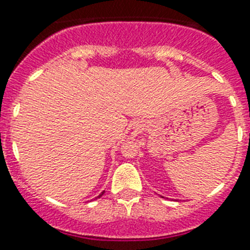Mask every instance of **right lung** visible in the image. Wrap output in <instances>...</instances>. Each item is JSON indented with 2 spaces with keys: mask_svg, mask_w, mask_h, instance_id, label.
<instances>
[{
  "mask_svg": "<svg viewBox=\"0 0 250 250\" xmlns=\"http://www.w3.org/2000/svg\"><path fill=\"white\" fill-rule=\"evenodd\" d=\"M103 193H104V191H102V193H101V194L98 195V198H101V197H102V195H103Z\"/></svg>",
  "mask_w": 250,
  "mask_h": 250,
  "instance_id": "add662e5",
  "label": "right lung"
}]
</instances>
